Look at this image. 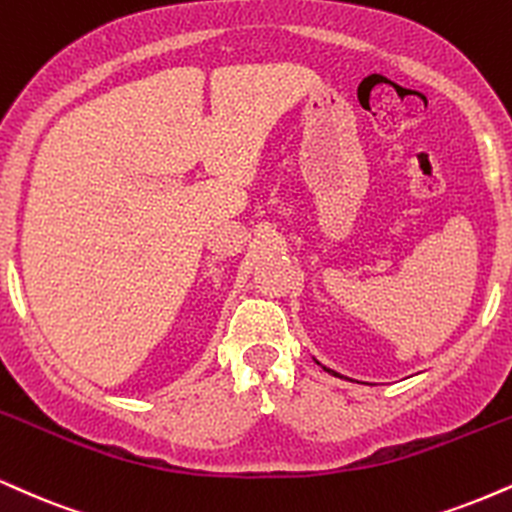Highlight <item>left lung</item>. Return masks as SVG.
<instances>
[{"mask_svg":"<svg viewBox=\"0 0 512 512\" xmlns=\"http://www.w3.org/2000/svg\"><path fill=\"white\" fill-rule=\"evenodd\" d=\"M324 369H326V372H329V374H334V377H341V374L334 372V369H329V367H324Z\"/></svg>","mask_w":512,"mask_h":512,"instance_id":"left-lung-1","label":"left lung"}]
</instances>
